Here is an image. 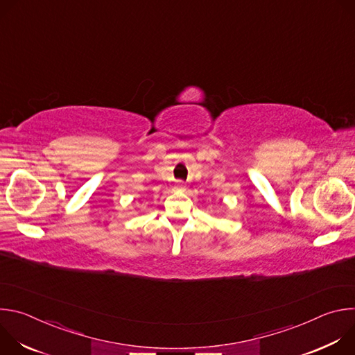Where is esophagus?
<instances>
[{"label": "esophagus", "mask_w": 355, "mask_h": 355, "mask_svg": "<svg viewBox=\"0 0 355 355\" xmlns=\"http://www.w3.org/2000/svg\"><path fill=\"white\" fill-rule=\"evenodd\" d=\"M175 187H177V189H185V184L182 181H177Z\"/></svg>", "instance_id": "obj_1"}]
</instances>
